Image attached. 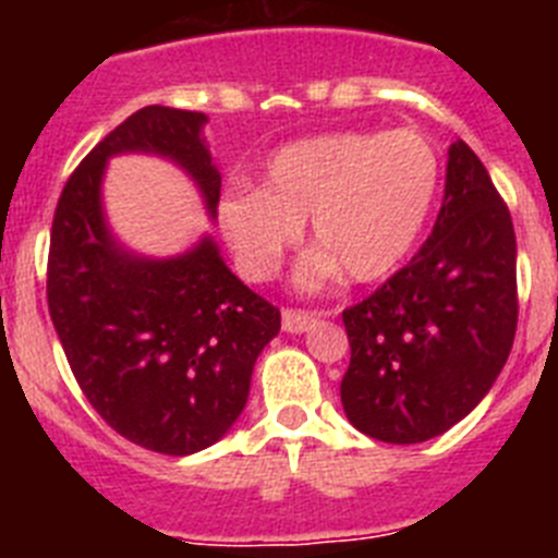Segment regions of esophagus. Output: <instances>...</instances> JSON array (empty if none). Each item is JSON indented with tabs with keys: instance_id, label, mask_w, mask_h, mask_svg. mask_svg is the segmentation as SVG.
Wrapping results in <instances>:
<instances>
[{
	"instance_id": "obj_1",
	"label": "esophagus",
	"mask_w": 558,
	"mask_h": 558,
	"mask_svg": "<svg viewBox=\"0 0 558 558\" xmlns=\"http://www.w3.org/2000/svg\"><path fill=\"white\" fill-rule=\"evenodd\" d=\"M318 315H322V313H313V310L288 307L282 313L284 332H307V329H313V324L318 322Z\"/></svg>"
}]
</instances>
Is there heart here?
<instances>
[{
	"label": "heart",
	"mask_w": 558,
	"mask_h": 558,
	"mask_svg": "<svg viewBox=\"0 0 558 558\" xmlns=\"http://www.w3.org/2000/svg\"><path fill=\"white\" fill-rule=\"evenodd\" d=\"M438 184L441 161L422 133H324L276 153L263 190L226 192L220 223L251 279L279 268L310 218L322 248L304 263V284L327 282L338 265L354 282H377L413 251Z\"/></svg>",
	"instance_id": "obj_1"
}]
</instances>
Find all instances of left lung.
<instances>
[{
	"label": "left lung",
	"instance_id": "obj_1",
	"mask_svg": "<svg viewBox=\"0 0 558 558\" xmlns=\"http://www.w3.org/2000/svg\"><path fill=\"white\" fill-rule=\"evenodd\" d=\"M517 313L511 211L475 150L458 140L425 245L343 310L352 360L340 402L349 422L388 445L450 430L506 366Z\"/></svg>",
	"mask_w": 558,
	"mask_h": 558
}]
</instances>
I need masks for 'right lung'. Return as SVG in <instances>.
Listing matches in <instances>:
<instances>
[{
    "label": "right lung",
    "instance_id": "right-lung-1",
    "mask_svg": "<svg viewBox=\"0 0 558 558\" xmlns=\"http://www.w3.org/2000/svg\"><path fill=\"white\" fill-rule=\"evenodd\" d=\"M201 111L145 106L92 147L61 190L47 259V304L69 368L108 427L165 456L215 445L243 413L251 372L282 327L279 307L245 288L211 240L150 263L122 254L100 211L108 156L147 150L179 161L220 201Z\"/></svg>",
    "mask_w": 558,
    "mask_h": 558
}]
</instances>
